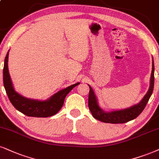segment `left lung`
<instances>
[{
  "label": "left lung",
  "mask_w": 159,
  "mask_h": 159,
  "mask_svg": "<svg viewBox=\"0 0 159 159\" xmlns=\"http://www.w3.org/2000/svg\"><path fill=\"white\" fill-rule=\"evenodd\" d=\"M152 72L150 76V85L148 91L141 100L139 103L134 105L128 108H125L119 111H113L111 112H105L101 109L98 104L97 97L91 86L89 85L90 91L89 96V107L93 116L97 120L105 123H112V124H119L125 123L127 121L136 119L143 110L145 107L147 103L151 97L154 88V62L152 60Z\"/></svg>",
  "instance_id": "obj_1"
}]
</instances>
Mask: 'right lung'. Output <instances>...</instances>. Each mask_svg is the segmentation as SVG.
<instances>
[{
    "instance_id": "1",
    "label": "right lung",
    "mask_w": 159,
    "mask_h": 159,
    "mask_svg": "<svg viewBox=\"0 0 159 159\" xmlns=\"http://www.w3.org/2000/svg\"><path fill=\"white\" fill-rule=\"evenodd\" d=\"M8 58H9V52H7L5 57L3 71V85L6 92L13 106L20 112L28 116L48 117L55 115L63 105L65 98L68 93L75 86L80 84V83L74 84L66 89L58 91L47 100L39 101L28 99L20 95L15 91L8 69Z\"/></svg>"
}]
</instances>
